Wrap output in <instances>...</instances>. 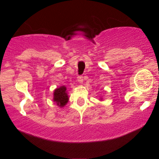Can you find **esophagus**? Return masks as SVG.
I'll return each mask as SVG.
<instances>
[{
    "label": "esophagus",
    "instance_id": "34e87169",
    "mask_svg": "<svg viewBox=\"0 0 159 159\" xmlns=\"http://www.w3.org/2000/svg\"><path fill=\"white\" fill-rule=\"evenodd\" d=\"M78 81L80 83V84H83V82H84V77L78 76Z\"/></svg>",
    "mask_w": 159,
    "mask_h": 159
}]
</instances>
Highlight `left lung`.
Masks as SVG:
<instances>
[{"instance_id":"8db88e82","label":"left lung","mask_w":159,"mask_h":159,"mask_svg":"<svg viewBox=\"0 0 159 159\" xmlns=\"http://www.w3.org/2000/svg\"><path fill=\"white\" fill-rule=\"evenodd\" d=\"M100 100H102V98H100Z\"/></svg>"}]
</instances>
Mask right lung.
<instances>
[{
	"label": "right lung",
	"mask_w": 159,
	"mask_h": 159,
	"mask_svg": "<svg viewBox=\"0 0 159 159\" xmlns=\"http://www.w3.org/2000/svg\"><path fill=\"white\" fill-rule=\"evenodd\" d=\"M53 102L60 108H63L67 105L69 100L67 88L65 85L61 86L54 91L53 93Z\"/></svg>",
	"instance_id": "add662e5"
}]
</instances>
